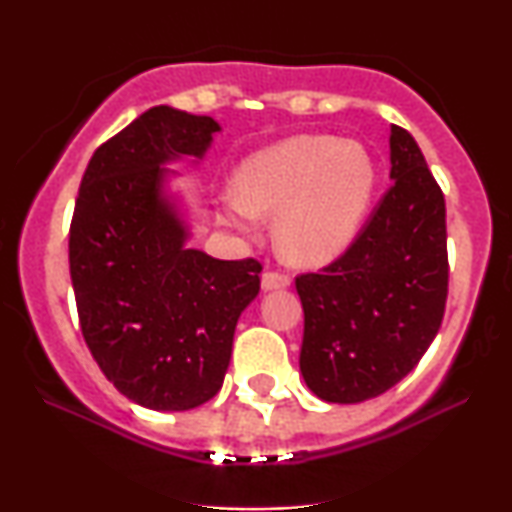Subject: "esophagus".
Returning <instances> with one entry per match:
<instances>
[{
    "instance_id": "obj_1",
    "label": "esophagus",
    "mask_w": 512,
    "mask_h": 512,
    "mask_svg": "<svg viewBox=\"0 0 512 512\" xmlns=\"http://www.w3.org/2000/svg\"><path fill=\"white\" fill-rule=\"evenodd\" d=\"M291 284V276L284 272H274V269H267L262 274V289L264 291H274V289H286Z\"/></svg>"
}]
</instances>
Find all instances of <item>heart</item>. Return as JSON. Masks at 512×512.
<instances>
[{
	"instance_id": "obj_1",
	"label": "heart",
	"mask_w": 512,
	"mask_h": 512,
	"mask_svg": "<svg viewBox=\"0 0 512 512\" xmlns=\"http://www.w3.org/2000/svg\"><path fill=\"white\" fill-rule=\"evenodd\" d=\"M375 187V166L356 142L303 134L245 158L231 180L226 221L250 228L276 216V248L289 262L322 264L356 236Z\"/></svg>"
}]
</instances>
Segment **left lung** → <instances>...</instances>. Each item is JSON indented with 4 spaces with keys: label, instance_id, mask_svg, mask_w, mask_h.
<instances>
[{
    "label": "left lung",
    "instance_id": "obj_1",
    "mask_svg": "<svg viewBox=\"0 0 512 512\" xmlns=\"http://www.w3.org/2000/svg\"><path fill=\"white\" fill-rule=\"evenodd\" d=\"M390 132L392 187L337 260L296 276L305 315L301 373L325 402L356 404L397 385L445 315L443 190L407 129Z\"/></svg>",
    "mask_w": 512,
    "mask_h": 512
}]
</instances>
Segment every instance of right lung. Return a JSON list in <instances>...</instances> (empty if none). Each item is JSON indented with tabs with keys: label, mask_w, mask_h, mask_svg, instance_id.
Segmentation results:
<instances>
[{
	"label": "right lung",
	"mask_w": 512,
	"mask_h": 512,
	"mask_svg": "<svg viewBox=\"0 0 512 512\" xmlns=\"http://www.w3.org/2000/svg\"><path fill=\"white\" fill-rule=\"evenodd\" d=\"M214 132L211 117L149 108L93 151L74 204L81 334L105 378L146 409H195L221 390L238 317L260 291L262 262L187 250L158 197L161 163L202 156Z\"/></svg>",
	"instance_id": "obj_1"
}]
</instances>
